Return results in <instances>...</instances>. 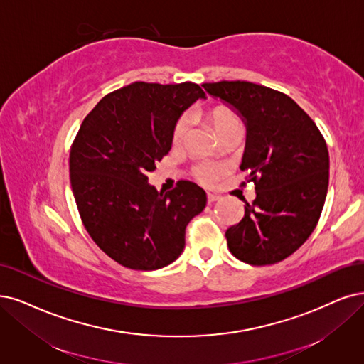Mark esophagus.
I'll use <instances>...</instances> for the list:
<instances>
[{"label": "esophagus", "instance_id": "obj_1", "mask_svg": "<svg viewBox=\"0 0 364 364\" xmlns=\"http://www.w3.org/2000/svg\"><path fill=\"white\" fill-rule=\"evenodd\" d=\"M207 199H208V203H216V200L220 199V196L216 195V193H208V195H207Z\"/></svg>", "mask_w": 364, "mask_h": 364}]
</instances>
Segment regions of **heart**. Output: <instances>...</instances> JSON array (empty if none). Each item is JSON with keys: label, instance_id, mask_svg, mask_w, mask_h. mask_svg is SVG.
Segmentation results:
<instances>
[{"label": "heart", "instance_id": "obj_1", "mask_svg": "<svg viewBox=\"0 0 364 364\" xmlns=\"http://www.w3.org/2000/svg\"><path fill=\"white\" fill-rule=\"evenodd\" d=\"M208 118L214 127V132L218 133V136H220V134L230 132L235 127H241V123L237 118V115L232 114L231 111L225 109V107H216V109H213L208 114ZM186 132H187V118L183 117L177 121V124H175L173 132H172L173 145H180L183 142V139L186 136ZM218 175H219V169L216 166H211V165H203V166H199L196 171L198 180L205 183V184H211L214 180H216Z\"/></svg>", "mask_w": 364, "mask_h": 364}]
</instances>
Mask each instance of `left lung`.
Returning a JSON list of instances; mask_svg holds the SVG:
<instances>
[{
	"label": "left lung",
	"mask_w": 364,
	"mask_h": 364,
	"mask_svg": "<svg viewBox=\"0 0 364 364\" xmlns=\"http://www.w3.org/2000/svg\"><path fill=\"white\" fill-rule=\"evenodd\" d=\"M245 121L240 169L257 198L226 231L240 261L270 265L288 258L315 230L328 189L330 159L321 132L287 94L246 80L203 85Z\"/></svg>",
	"instance_id": "obj_1"
}]
</instances>
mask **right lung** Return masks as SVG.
<instances>
[{"label": "right lung", "mask_w": 364, "mask_h": 364, "mask_svg": "<svg viewBox=\"0 0 364 364\" xmlns=\"http://www.w3.org/2000/svg\"><path fill=\"white\" fill-rule=\"evenodd\" d=\"M198 99L207 96L193 82H133L94 106L72 145L70 183L85 230L107 257L132 270H159L177 259L187 223L207 205L205 191L192 181L165 193L146 177L169 153L175 124Z\"/></svg>", "instance_id": "right-lung-1"}]
</instances>
